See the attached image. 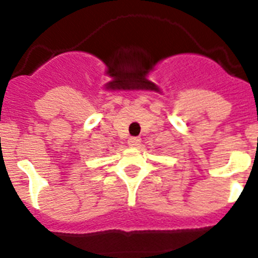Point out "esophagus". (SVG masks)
Segmentation results:
<instances>
[{"label":"esophagus","mask_w":258,"mask_h":258,"mask_svg":"<svg viewBox=\"0 0 258 258\" xmlns=\"http://www.w3.org/2000/svg\"><path fill=\"white\" fill-rule=\"evenodd\" d=\"M140 143L141 138H138V137H132V138L127 140V145L131 146V147H137V146H140Z\"/></svg>","instance_id":"obj_1"}]
</instances>
